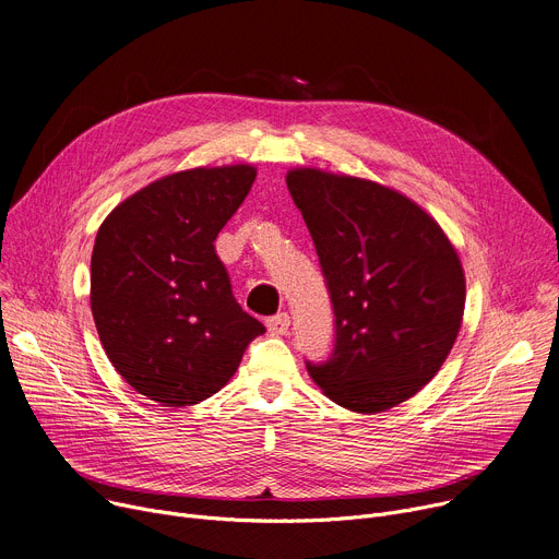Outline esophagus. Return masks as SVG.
Wrapping results in <instances>:
<instances>
[{
    "instance_id": "34e87169",
    "label": "esophagus",
    "mask_w": 559,
    "mask_h": 559,
    "mask_svg": "<svg viewBox=\"0 0 559 559\" xmlns=\"http://www.w3.org/2000/svg\"><path fill=\"white\" fill-rule=\"evenodd\" d=\"M267 330L272 334H285L289 330V314L287 312H278L276 317L267 319Z\"/></svg>"
}]
</instances>
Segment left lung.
Here are the masks:
<instances>
[{"mask_svg": "<svg viewBox=\"0 0 559 559\" xmlns=\"http://www.w3.org/2000/svg\"><path fill=\"white\" fill-rule=\"evenodd\" d=\"M285 181L334 312L332 353L306 361L308 373L350 412H386L438 373L459 337V253L427 211L389 186L319 168H294Z\"/></svg>", "mask_w": 559, "mask_h": 559, "instance_id": "left-lung-1", "label": "left lung"}]
</instances>
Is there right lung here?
Wrapping results in <instances>:
<instances>
[{"label":"right lung","instance_id":"1","mask_svg":"<svg viewBox=\"0 0 559 559\" xmlns=\"http://www.w3.org/2000/svg\"><path fill=\"white\" fill-rule=\"evenodd\" d=\"M255 179L247 164L166 175L100 225L90 304L119 376L164 406L211 397L265 332L234 299L215 238Z\"/></svg>","mask_w":559,"mask_h":559}]
</instances>
